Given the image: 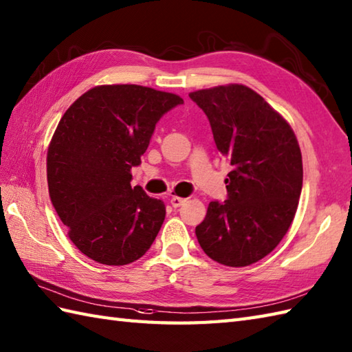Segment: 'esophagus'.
<instances>
[{"instance_id": "esophagus-1", "label": "esophagus", "mask_w": 352, "mask_h": 352, "mask_svg": "<svg viewBox=\"0 0 352 352\" xmlns=\"http://www.w3.org/2000/svg\"><path fill=\"white\" fill-rule=\"evenodd\" d=\"M184 202H186V199L184 198H179V196H173V198H170V206H173L174 208L182 207Z\"/></svg>"}]
</instances>
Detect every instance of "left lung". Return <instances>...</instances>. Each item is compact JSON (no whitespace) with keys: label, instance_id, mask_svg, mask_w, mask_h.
<instances>
[{"label":"left lung","instance_id":"8db88e82","mask_svg":"<svg viewBox=\"0 0 352 352\" xmlns=\"http://www.w3.org/2000/svg\"><path fill=\"white\" fill-rule=\"evenodd\" d=\"M189 97L206 112L217 150L232 166L228 199L210 202L196 239L219 264H255L276 249L296 216L303 186L296 133L246 85L198 89Z\"/></svg>","mask_w":352,"mask_h":352}]
</instances>
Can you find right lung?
<instances>
[{"label": "right lung", "instance_id": "obj_1", "mask_svg": "<svg viewBox=\"0 0 352 352\" xmlns=\"http://www.w3.org/2000/svg\"><path fill=\"white\" fill-rule=\"evenodd\" d=\"M182 103L150 87L97 85L61 117L47 148L49 196L72 243L96 263H133L157 236L165 204L130 186V170L160 117Z\"/></svg>", "mask_w": 352, "mask_h": 352}]
</instances>
